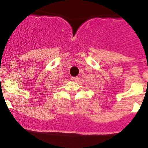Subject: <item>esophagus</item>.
I'll list each match as a JSON object with an SVG mask.
<instances>
[{
  "label": "esophagus",
  "instance_id": "1",
  "mask_svg": "<svg viewBox=\"0 0 148 148\" xmlns=\"http://www.w3.org/2000/svg\"><path fill=\"white\" fill-rule=\"evenodd\" d=\"M77 79V77H71V81H76Z\"/></svg>",
  "mask_w": 148,
  "mask_h": 148
}]
</instances>
